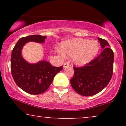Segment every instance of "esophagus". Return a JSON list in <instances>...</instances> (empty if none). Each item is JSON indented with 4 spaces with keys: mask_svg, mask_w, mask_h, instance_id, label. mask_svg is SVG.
<instances>
[{
    "mask_svg": "<svg viewBox=\"0 0 126 126\" xmlns=\"http://www.w3.org/2000/svg\"><path fill=\"white\" fill-rule=\"evenodd\" d=\"M69 63H64V64H63V67H64V68L69 67Z\"/></svg>",
    "mask_w": 126,
    "mask_h": 126,
    "instance_id": "34e87169",
    "label": "esophagus"
}]
</instances>
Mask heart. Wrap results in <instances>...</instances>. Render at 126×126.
I'll use <instances>...</instances> for the list:
<instances>
[{
  "mask_svg": "<svg viewBox=\"0 0 126 126\" xmlns=\"http://www.w3.org/2000/svg\"><path fill=\"white\" fill-rule=\"evenodd\" d=\"M99 45L96 41L76 38L62 43L61 50L66 56H72V62L78 66H84L92 61L98 54Z\"/></svg>",
  "mask_w": 126,
  "mask_h": 126,
  "instance_id": "1",
  "label": "heart"
}]
</instances>
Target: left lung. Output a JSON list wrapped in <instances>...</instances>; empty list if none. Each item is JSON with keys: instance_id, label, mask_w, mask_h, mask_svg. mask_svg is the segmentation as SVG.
<instances>
[{"instance_id": "left-lung-1", "label": "left lung", "mask_w": 126, "mask_h": 126, "mask_svg": "<svg viewBox=\"0 0 126 126\" xmlns=\"http://www.w3.org/2000/svg\"><path fill=\"white\" fill-rule=\"evenodd\" d=\"M98 40L102 51L86 66L74 67V75L70 79L72 88L82 96H92L99 93L107 86L112 76L113 51L106 40L100 38Z\"/></svg>"}]
</instances>
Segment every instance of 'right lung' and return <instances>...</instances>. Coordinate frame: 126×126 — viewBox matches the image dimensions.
Masks as SVG:
<instances>
[{
    "label": "right lung",
    "instance_id": "right-lung-1",
    "mask_svg": "<svg viewBox=\"0 0 126 126\" xmlns=\"http://www.w3.org/2000/svg\"><path fill=\"white\" fill-rule=\"evenodd\" d=\"M47 37L32 35L21 38L12 51L11 70L16 84L27 93L38 95L43 93L51 84L55 75L63 69V66L54 67L48 62L42 60L32 64L22 56V49L30 41L44 43Z\"/></svg>",
    "mask_w": 126,
    "mask_h": 126
}]
</instances>
